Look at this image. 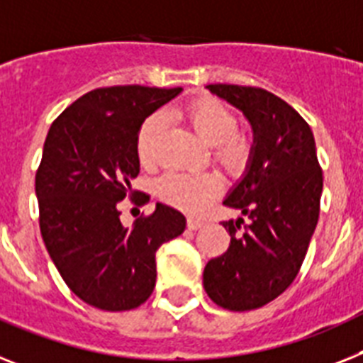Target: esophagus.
<instances>
[{"instance_id": "esophagus-1", "label": "esophagus", "mask_w": 363, "mask_h": 363, "mask_svg": "<svg viewBox=\"0 0 363 363\" xmlns=\"http://www.w3.org/2000/svg\"><path fill=\"white\" fill-rule=\"evenodd\" d=\"M203 226V220L202 218H194V217H189L187 218V228L189 230H199Z\"/></svg>"}]
</instances>
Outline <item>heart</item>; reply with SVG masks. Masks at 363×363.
Returning <instances> with one entry per match:
<instances>
[{"mask_svg":"<svg viewBox=\"0 0 363 363\" xmlns=\"http://www.w3.org/2000/svg\"><path fill=\"white\" fill-rule=\"evenodd\" d=\"M184 116L200 139L215 146V157L230 170H241L250 155V140L235 133L238 118L228 107L217 100H200L185 109ZM163 130L161 115H152L140 125L137 154L145 164L152 163L155 143ZM220 193V182L208 172H170L160 182V194L164 202L185 211H200Z\"/></svg>","mask_w":363,"mask_h":363,"instance_id":"heart-1","label":"heart"}]
</instances>
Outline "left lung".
<instances>
[{"instance_id":"obj_1","label":"left lung","mask_w":363,"mask_h":363,"mask_svg":"<svg viewBox=\"0 0 363 363\" xmlns=\"http://www.w3.org/2000/svg\"><path fill=\"white\" fill-rule=\"evenodd\" d=\"M208 89L241 111L254 140L247 169L223 202L249 223H223L230 247L208 262L203 289L224 310H256L282 295L304 262L319 218L323 172L310 125L282 98L256 86Z\"/></svg>"}]
</instances>
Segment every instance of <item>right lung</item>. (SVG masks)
Listing matches in <instances>:
<instances>
[{
  "mask_svg": "<svg viewBox=\"0 0 363 363\" xmlns=\"http://www.w3.org/2000/svg\"><path fill=\"white\" fill-rule=\"evenodd\" d=\"M182 89L124 85L86 92L48 131L35 178L40 232L62 280L81 301L125 311L148 301L155 252L182 235L185 217L155 203L133 228L121 223L118 202L139 174L143 122Z\"/></svg>",
  "mask_w": 363,
  "mask_h": 363,
  "instance_id": "right-lung-1",
  "label": "right lung"
}]
</instances>
